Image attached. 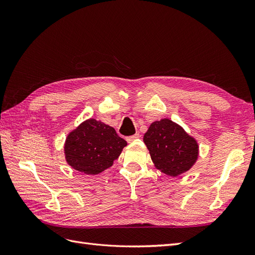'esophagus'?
<instances>
[{"label": "esophagus", "instance_id": "1", "mask_svg": "<svg viewBox=\"0 0 255 255\" xmlns=\"http://www.w3.org/2000/svg\"><path fill=\"white\" fill-rule=\"evenodd\" d=\"M139 133H136L135 135H132V136H128V137H127V141L128 142H132L133 140H135V139H137V138H139Z\"/></svg>", "mask_w": 255, "mask_h": 255}]
</instances>
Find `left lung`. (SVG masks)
Here are the masks:
<instances>
[{
	"label": "left lung",
	"mask_w": 255,
	"mask_h": 255,
	"mask_svg": "<svg viewBox=\"0 0 255 255\" xmlns=\"http://www.w3.org/2000/svg\"><path fill=\"white\" fill-rule=\"evenodd\" d=\"M143 141L154 166L169 176L188 171L199 156V144L195 138L167 118L151 123Z\"/></svg>",
	"instance_id": "obj_1"
}]
</instances>
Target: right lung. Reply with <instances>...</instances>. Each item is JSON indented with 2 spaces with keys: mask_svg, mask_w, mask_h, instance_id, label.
<instances>
[{
  "mask_svg": "<svg viewBox=\"0 0 255 255\" xmlns=\"http://www.w3.org/2000/svg\"><path fill=\"white\" fill-rule=\"evenodd\" d=\"M127 144L114 128L90 118L68 134L65 157L74 170L95 175L113 166Z\"/></svg>",
  "mask_w": 255,
  "mask_h": 255,
  "instance_id": "right-lung-1",
  "label": "right lung"
}]
</instances>
